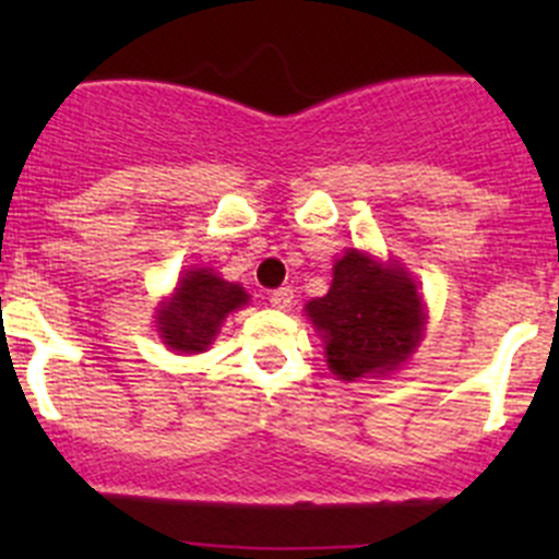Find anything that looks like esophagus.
Segmentation results:
<instances>
[{
    "mask_svg": "<svg viewBox=\"0 0 559 559\" xmlns=\"http://www.w3.org/2000/svg\"><path fill=\"white\" fill-rule=\"evenodd\" d=\"M292 300H295V292H292L289 286H281V289H275L273 295H270V306L278 308V311L292 308Z\"/></svg>",
    "mask_w": 559,
    "mask_h": 559,
    "instance_id": "1",
    "label": "esophagus"
}]
</instances>
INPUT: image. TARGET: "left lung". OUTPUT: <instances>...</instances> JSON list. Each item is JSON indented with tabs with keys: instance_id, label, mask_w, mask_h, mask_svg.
I'll use <instances>...</instances> for the list:
<instances>
[{
	"instance_id": "8db88e82",
	"label": "left lung",
	"mask_w": 559,
	"mask_h": 559,
	"mask_svg": "<svg viewBox=\"0 0 559 559\" xmlns=\"http://www.w3.org/2000/svg\"><path fill=\"white\" fill-rule=\"evenodd\" d=\"M308 316L324 337L326 365L343 381L397 368L425 324L408 273L359 251L337 259L330 292L308 302Z\"/></svg>"
}]
</instances>
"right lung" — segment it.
<instances>
[{"instance_id": "add662e5", "label": "right lung", "mask_w": 559, "mask_h": 559, "mask_svg": "<svg viewBox=\"0 0 559 559\" xmlns=\"http://www.w3.org/2000/svg\"><path fill=\"white\" fill-rule=\"evenodd\" d=\"M246 302L243 286L227 284L211 270H189L159 311V332L173 352H205L227 313Z\"/></svg>"}]
</instances>
